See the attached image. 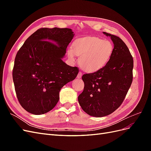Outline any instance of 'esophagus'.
<instances>
[{
	"instance_id": "esophagus-1",
	"label": "esophagus",
	"mask_w": 151,
	"mask_h": 151,
	"mask_svg": "<svg viewBox=\"0 0 151 151\" xmlns=\"http://www.w3.org/2000/svg\"><path fill=\"white\" fill-rule=\"evenodd\" d=\"M82 75H83V74H82V72H79L78 75H77V78H78V79H80V78H81Z\"/></svg>"
}]
</instances>
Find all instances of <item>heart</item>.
Returning <instances> with one entry per match:
<instances>
[{"label": "heart", "mask_w": 151, "mask_h": 151, "mask_svg": "<svg viewBox=\"0 0 151 151\" xmlns=\"http://www.w3.org/2000/svg\"><path fill=\"white\" fill-rule=\"evenodd\" d=\"M72 48L73 50H68V57L74 60L75 55L80 56L79 65L87 72L97 71L106 66L114 50L111 42L94 36L77 39L73 43Z\"/></svg>", "instance_id": "b5f03b06"}]
</instances>
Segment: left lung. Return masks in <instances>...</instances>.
<instances>
[{"mask_svg": "<svg viewBox=\"0 0 151 151\" xmlns=\"http://www.w3.org/2000/svg\"><path fill=\"white\" fill-rule=\"evenodd\" d=\"M114 44L112 57L101 69L84 74V91L78 101L82 109L95 117L107 116L118 108L133 80L134 60L126 44L118 36L103 32Z\"/></svg>", "mask_w": 151, "mask_h": 151, "instance_id": "obj_1", "label": "left lung"}]
</instances>
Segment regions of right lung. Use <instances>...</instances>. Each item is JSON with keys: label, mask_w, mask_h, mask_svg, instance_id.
I'll use <instances>...</instances> for the list:
<instances>
[{"label": "right lung", "mask_w": 151, "mask_h": 151, "mask_svg": "<svg viewBox=\"0 0 151 151\" xmlns=\"http://www.w3.org/2000/svg\"><path fill=\"white\" fill-rule=\"evenodd\" d=\"M74 34L69 28H40L17 52L12 70L17 98L21 106L34 115L55 106L62 87L79 72L62 60Z\"/></svg>", "instance_id": "right-lung-1"}]
</instances>
